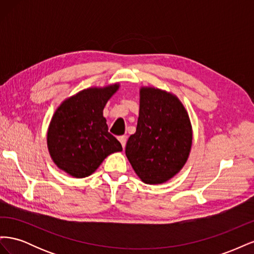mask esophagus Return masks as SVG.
Instances as JSON below:
<instances>
[{"mask_svg": "<svg viewBox=\"0 0 254 254\" xmlns=\"http://www.w3.org/2000/svg\"><path fill=\"white\" fill-rule=\"evenodd\" d=\"M119 141L121 142V144H122V146H123V148H125L126 142H127V136H126V135H121V136H119Z\"/></svg>", "mask_w": 254, "mask_h": 254, "instance_id": "34e87169", "label": "esophagus"}]
</instances>
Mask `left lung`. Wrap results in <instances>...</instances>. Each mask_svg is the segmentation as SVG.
Instances as JSON below:
<instances>
[{"mask_svg": "<svg viewBox=\"0 0 254 254\" xmlns=\"http://www.w3.org/2000/svg\"><path fill=\"white\" fill-rule=\"evenodd\" d=\"M193 141L188 111L176 95L151 87L140 90L136 131L129 136L126 156L146 184H161L187 163Z\"/></svg>", "mask_w": 254, "mask_h": 254, "instance_id": "obj_1", "label": "left lung"}]
</instances>
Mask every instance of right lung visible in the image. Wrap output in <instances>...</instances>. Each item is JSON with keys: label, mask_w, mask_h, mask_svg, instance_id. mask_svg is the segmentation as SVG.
<instances>
[{"label": "right lung", "mask_w": 254, "mask_h": 254, "mask_svg": "<svg viewBox=\"0 0 254 254\" xmlns=\"http://www.w3.org/2000/svg\"><path fill=\"white\" fill-rule=\"evenodd\" d=\"M120 88L84 89L66 98L54 113L48 130V148L60 170L75 178L93 174L121 143L108 132L103 115L107 102Z\"/></svg>", "instance_id": "right-lung-1"}]
</instances>
